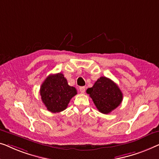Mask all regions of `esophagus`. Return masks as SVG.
<instances>
[{
    "mask_svg": "<svg viewBox=\"0 0 159 159\" xmlns=\"http://www.w3.org/2000/svg\"><path fill=\"white\" fill-rule=\"evenodd\" d=\"M79 89H80V93H84L85 92V86H80V88H79Z\"/></svg>",
    "mask_w": 159,
    "mask_h": 159,
    "instance_id": "1",
    "label": "esophagus"
}]
</instances>
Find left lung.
Wrapping results in <instances>:
<instances>
[{"label": "left lung", "mask_w": 159, "mask_h": 159, "mask_svg": "<svg viewBox=\"0 0 159 159\" xmlns=\"http://www.w3.org/2000/svg\"><path fill=\"white\" fill-rule=\"evenodd\" d=\"M100 112L109 114L122 101V91L113 80L108 78L100 77L91 88L86 90Z\"/></svg>", "instance_id": "left-lung-1"}]
</instances>
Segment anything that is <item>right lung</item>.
<instances>
[{"label": "right lung", "mask_w": 159, "mask_h": 159, "mask_svg": "<svg viewBox=\"0 0 159 159\" xmlns=\"http://www.w3.org/2000/svg\"><path fill=\"white\" fill-rule=\"evenodd\" d=\"M42 101L48 111L60 112L68 107L70 99L77 94L75 87L69 86L62 73L50 75L40 87Z\"/></svg>", "instance_id": "obj_1"}]
</instances>
